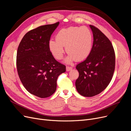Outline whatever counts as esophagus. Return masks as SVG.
I'll return each instance as SVG.
<instances>
[{
    "label": "esophagus",
    "instance_id": "obj_1",
    "mask_svg": "<svg viewBox=\"0 0 131 131\" xmlns=\"http://www.w3.org/2000/svg\"><path fill=\"white\" fill-rule=\"evenodd\" d=\"M73 69V68L72 67H69V66H67L66 67V70L67 71H70Z\"/></svg>",
    "mask_w": 131,
    "mask_h": 131
}]
</instances>
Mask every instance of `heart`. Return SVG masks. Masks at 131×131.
<instances>
[{
	"mask_svg": "<svg viewBox=\"0 0 131 131\" xmlns=\"http://www.w3.org/2000/svg\"><path fill=\"white\" fill-rule=\"evenodd\" d=\"M93 35L86 27H70L61 29L56 35V41L49 42L50 50L54 57L60 60L64 53V47L69 54L66 62L81 61L88 57L92 51Z\"/></svg>",
	"mask_w": 131,
	"mask_h": 131,
	"instance_id": "b5f03b06",
	"label": "heart"
}]
</instances>
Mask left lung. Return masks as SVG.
Here are the masks:
<instances>
[{
    "label": "left lung",
    "instance_id": "obj_1",
    "mask_svg": "<svg viewBox=\"0 0 131 131\" xmlns=\"http://www.w3.org/2000/svg\"><path fill=\"white\" fill-rule=\"evenodd\" d=\"M93 36L92 51L85 61L77 65L79 73L75 86L79 94L93 97L105 89L115 67V54L109 39L97 27L90 25Z\"/></svg>",
    "mask_w": 131,
    "mask_h": 131
}]
</instances>
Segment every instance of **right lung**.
I'll return each instance as SVG.
<instances>
[{
	"label": "right lung",
	"mask_w": 131,
	"mask_h": 131,
	"mask_svg": "<svg viewBox=\"0 0 131 131\" xmlns=\"http://www.w3.org/2000/svg\"><path fill=\"white\" fill-rule=\"evenodd\" d=\"M59 23L29 31L18 47L16 66L20 80L30 93L41 98L54 93L58 76L66 70V66L54 59L49 48L51 36Z\"/></svg>",
	"instance_id": "right-lung-1"
}]
</instances>
